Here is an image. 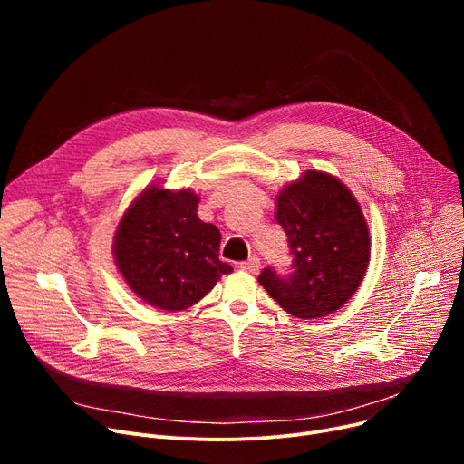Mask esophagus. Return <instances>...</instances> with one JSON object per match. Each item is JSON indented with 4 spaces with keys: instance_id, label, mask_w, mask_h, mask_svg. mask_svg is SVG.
I'll use <instances>...</instances> for the list:
<instances>
[{
    "instance_id": "34e87169",
    "label": "esophagus",
    "mask_w": 464,
    "mask_h": 464,
    "mask_svg": "<svg viewBox=\"0 0 464 464\" xmlns=\"http://www.w3.org/2000/svg\"><path fill=\"white\" fill-rule=\"evenodd\" d=\"M240 269L242 271H248V273H257L261 269V261H259V257L254 256L248 261H242L240 263Z\"/></svg>"
}]
</instances>
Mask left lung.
<instances>
[{
  "instance_id": "8db88e82",
  "label": "left lung",
  "mask_w": 464,
  "mask_h": 464,
  "mask_svg": "<svg viewBox=\"0 0 464 464\" xmlns=\"http://www.w3.org/2000/svg\"><path fill=\"white\" fill-rule=\"evenodd\" d=\"M276 203V222L294 261L287 275L266 266L257 280L287 314L324 318L355 294L367 273V222L352 191L320 170L285 186Z\"/></svg>"
}]
</instances>
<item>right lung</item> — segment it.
Masks as SVG:
<instances>
[{
	"label": "right lung",
	"instance_id": "1",
	"mask_svg": "<svg viewBox=\"0 0 464 464\" xmlns=\"http://www.w3.org/2000/svg\"><path fill=\"white\" fill-rule=\"evenodd\" d=\"M189 189H144L121 218L114 256L121 276L142 301L167 312L199 303L231 265L218 257V227L198 216Z\"/></svg>",
	"mask_w": 464,
	"mask_h": 464
}]
</instances>
